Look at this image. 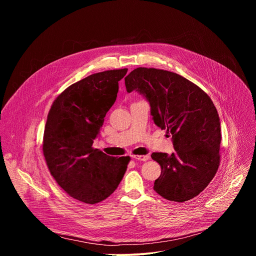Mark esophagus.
I'll return each instance as SVG.
<instances>
[{"instance_id": "34e87169", "label": "esophagus", "mask_w": 256, "mask_h": 256, "mask_svg": "<svg viewBox=\"0 0 256 256\" xmlns=\"http://www.w3.org/2000/svg\"><path fill=\"white\" fill-rule=\"evenodd\" d=\"M132 158L136 159V160H140V161H147L149 160V156L148 155H144V156H140V155H132Z\"/></svg>"}]
</instances>
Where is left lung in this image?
I'll list each match as a JSON object with an SVG mask.
<instances>
[{
	"label": "left lung",
	"mask_w": 256,
	"mask_h": 256,
	"mask_svg": "<svg viewBox=\"0 0 256 256\" xmlns=\"http://www.w3.org/2000/svg\"><path fill=\"white\" fill-rule=\"evenodd\" d=\"M126 91L136 90L150 103L156 126L172 134L175 152L153 153L161 166L154 190L184 202L198 196L220 165L221 124L210 96L176 72L136 68L124 78Z\"/></svg>",
	"instance_id": "left-lung-1"
}]
</instances>
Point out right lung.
I'll return each mask as SVG.
<instances>
[{
    "instance_id": "add662e5",
    "label": "right lung",
    "mask_w": 256,
    "mask_h": 256,
    "mask_svg": "<svg viewBox=\"0 0 256 256\" xmlns=\"http://www.w3.org/2000/svg\"><path fill=\"white\" fill-rule=\"evenodd\" d=\"M126 72L92 74L68 86L50 109L42 144L46 165L56 184L85 204L100 202L114 194L130 160L92 147Z\"/></svg>"
}]
</instances>
